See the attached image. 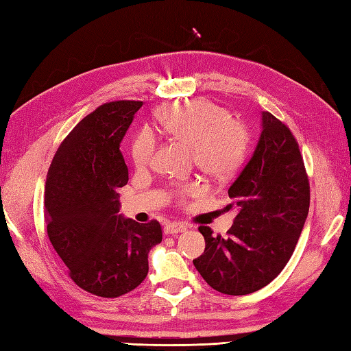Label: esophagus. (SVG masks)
Instances as JSON below:
<instances>
[{
	"label": "esophagus",
	"instance_id": "34e87169",
	"mask_svg": "<svg viewBox=\"0 0 351 351\" xmlns=\"http://www.w3.org/2000/svg\"><path fill=\"white\" fill-rule=\"evenodd\" d=\"M189 226L185 225V223L181 221H169L166 226H164V232L167 235H176L180 232H184V230H187Z\"/></svg>",
	"mask_w": 351,
	"mask_h": 351
}]
</instances>
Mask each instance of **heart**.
<instances>
[{
  "mask_svg": "<svg viewBox=\"0 0 351 351\" xmlns=\"http://www.w3.org/2000/svg\"><path fill=\"white\" fill-rule=\"evenodd\" d=\"M158 122L170 137L191 147L197 167L208 175L225 178L232 173L244 158L247 147L244 126L229 119L228 111L213 102L197 99L170 104L160 110ZM156 145L158 140L149 128L137 132L131 147L137 167H146L152 162ZM199 191V184L190 182L178 185L173 196L178 200H185Z\"/></svg>",
  "mask_w": 351,
  "mask_h": 351,
  "instance_id": "b5f03b06",
  "label": "heart"
}]
</instances>
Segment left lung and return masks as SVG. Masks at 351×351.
I'll use <instances>...</instances> for the list:
<instances>
[{
  "label": "left lung",
  "mask_w": 351,
  "mask_h": 351,
  "mask_svg": "<svg viewBox=\"0 0 351 351\" xmlns=\"http://www.w3.org/2000/svg\"><path fill=\"white\" fill-rule=\"evenodd\" d=\"M237 208L228 237L200 226L204 255L193 259L211 288L244 295L268 285L287 265L309 213V181L299 143L285 123L263 111L258 145L228 190Z\"/></svg>",
  "instance_id": "1"
}]
</instances>
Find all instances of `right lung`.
<instances>
[{"mask_svg":"<svg viewBox=\"0 0 351 351\" xmlns=\"http://www.w3.org/2000/svg\"><path fill=\"white\" fill-rule=\"evenodd\" d=\"M143 102L116 101L86 116L63 140L45 184V221L71 279L99 297L123 295L149 271L160 223L125 219L117 189L128 182L121 141Z\"/></svg>","mask_w":351,"mask_h":351,"instance_id":"obj_1","label":"right lung"}]
</instances>
